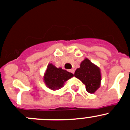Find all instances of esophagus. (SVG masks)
<instances>
[{"label":"esophagus","instance_id":"esophagus-1","mask_svg":"<svg viewBox=\"0 0 130 130\" xmlns=\"http://www.w3.org/2000/svg\"><path fill=\"white\" fill-rule=\"evenodd\" d=\"M69 72H71V73L74 74V69H70V70H69Z\"/></svg>","mask_w":130,"mask_h":130}]
</instances>
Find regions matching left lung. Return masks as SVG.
<instances>
[{
	"mask_svg": "<svg viewBox=\"0 0 130 130\" xmlns=\"http://www.w3.org/2000/svg\"><path fill=\"white\" fill-rule=\"evenodd\" d=\"M74 76L85 84L88 93H94L100 88L102 80L100 69L88 58L80 63V67L75 70Z\"/></svg>",
	"mask_w": 130,
	"mask_h": 130,
	"instance_id": "8db88e82",
	"label": "left lung"
}]
</instances>
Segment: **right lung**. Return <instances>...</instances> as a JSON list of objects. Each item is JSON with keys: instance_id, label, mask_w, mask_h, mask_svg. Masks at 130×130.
Segmentation results:
<instances>
[{"instance_id": "add662e5", "label": "right lung", "mask_w": 130, "mask_h": 130, "mask_svg": "<svg viewBox=\"0 0 130 130\" xmlns=\"http://www.w3.org/2000/svg\"><path fill=\"white\" fill-rule=\"evenodd\" d=\"M73 76L74 74L72 73L50 63L44 73V82L47 88L52 90H56L62 88L65 82Z\"/></svg>"}]
</instances>
